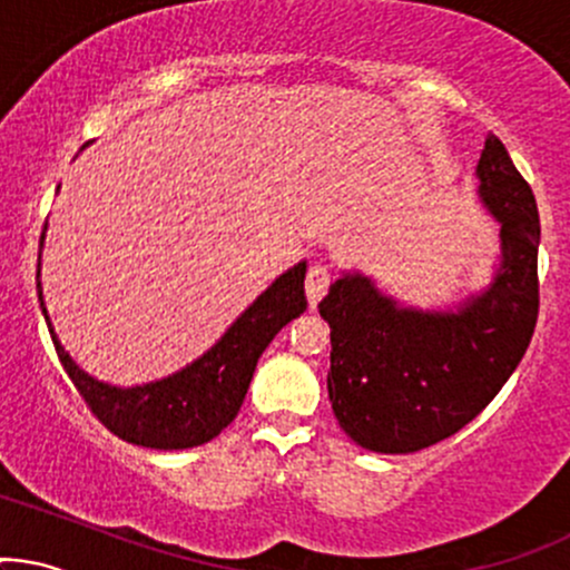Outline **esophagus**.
<instances>
[{
  "label": "esophagus",
  "mask_w": 570,
  "mask_h": 570,
  "mask_svg": "<svg viewBox=\"0 0 570 570\" xmlns=\"http://www.w3.org/2000/svg\"><path fill=\"white\" fill-rule=\"evenodd\" d=\"M327 286H330V271L324 265H314L305 275V295H308L311 308H316L318 299L327 295Z\"/></svg>",
  "instance_id": "obj_1"
}]
</instances>
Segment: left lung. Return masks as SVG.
I'll return each instance as SVG.
<instances>
[{"label":"left lung","instance_id":"obj_1","mask_svg":"<svg viewBox=\"0 0 570 570\" xmlns=\"http://www.w3.org/2000/svg\"><path fill=\"white\" fill-rule=\"evenodd\" d=\"M479 199L500 224L490 284L458 308L422 311L343 273L318 303L330 324L327 392L362 449L411 454L454 435L517 371L539 318V208L495 135L476 165Z\"/></svg>","mask_w":570,"mask_h":570}]
</instances>
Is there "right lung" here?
Wrapping results in <instances>:
<instances>
[{
    "label": "right lung",
    "mask_w": 570,
    "mask_h": 570,
    "mask_svg": "<svg viewBox=\"0 0 570 570\" xmlns=\"http://www.w3.org/2000/svg\"><path fill=\"white\" fill-rule=\"evenodd\" d=\"M46 237V233H42ZM42 243V240H40ZM305 262H297L273 281L259 297L235 318L222 335L191 365L173 376L148 381L140 386H112L89 376L53 333L48 308L42 303L40 265H37V295L51 330L56 354L67 376L89 403L91 414L124 441L146 449H191L208 443L227 428L240 411L248 384L262 352L281 333V327L308 308L305 299Z\"/></svg>",
    "instance_id": "add662e5"
}]
</instances>
